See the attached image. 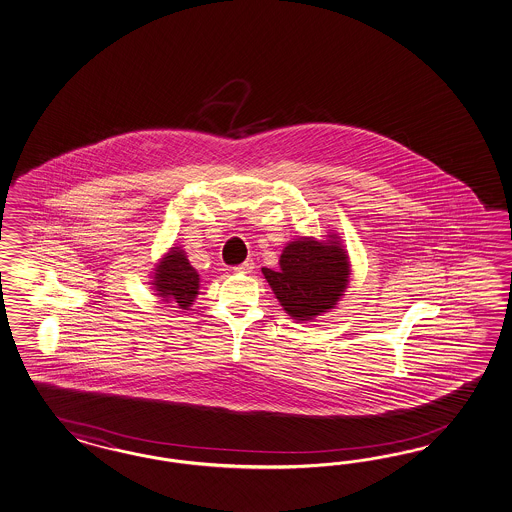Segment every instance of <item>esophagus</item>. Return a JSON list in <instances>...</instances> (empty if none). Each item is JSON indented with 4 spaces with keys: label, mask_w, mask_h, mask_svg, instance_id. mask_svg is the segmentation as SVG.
Masks as SVG:
<instances>
[{
    "label": "esophagus",
    "mask_w": 512,
    "mask_h": 512,
    "mask_svg": "<svg viewBox=\"0 0 512 512\" xmlns=\"http://www.w3.org/2000/svg\"><path fill=\"white\" fill-rule=\"evenodd\" d=\"M253 268H255V263H253L251 259L244 261L242 264H238V266H234V270H236V272H240V274H249Z\"/></svg>",
    "instance_id": "obj_1"
}]
</instances>
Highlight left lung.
Here are the masks:
<instances>
[{"instance_id":"left-lung-1","label":"left lung","mask_w":512,"mask_h":512,"mask_svg":"<svg viewBox=\"0 0 512 512\" xmlns=\"http://www.w3.org/2000/svg\"><path fill=\"white\" fill-rule=\"evenodd\" d=\"M263 274L283 310L293 319L310 321L334 308L347 285L349 263L338 242L300 238L283 249L278 270L263 268Z\"/></svg>"}]
</instances>
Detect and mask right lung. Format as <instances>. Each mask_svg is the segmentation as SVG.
I'll use <instances>...</instances> for the list:
<instances>
[{
	"instance_id": "1",
	"label": "right lung",
	"mask_w": 512,
	"mask_h": 512,
	"mask_svg": "<svg viewBox=\"0 0 512 512\" xmlns=\"http://www.w3.org/2000/svg\"><path fill=\"white\" fill-rule=\"evenodd\" d=\"M155 272L154 285L159 296L187 310L199 293V274L187 261L186 253L172 248Z\"/></svg>"
}]
</instances>
